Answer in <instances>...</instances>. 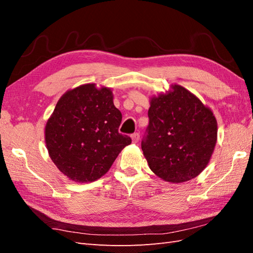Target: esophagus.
Instances as JSON below:
<instances>
[{
  "instance_id": "1",
  "label": "esophagus",
  "mask_w": 253,
  "mask_h": 253,
  "mask_svg": "<svg viewBox=\"0 0 253 253\" xmlns=\"http://www.w3.org/2000/svg\"><path fill=\"white\" fill-rule=\"evenodd\" d=\"M131 139H132V142L137 143L139 141V139H140V133L139 132H133L131 135Z\"/></svg>"
}]
</instances>
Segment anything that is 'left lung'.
I'll list each match as a JSON object with an SVG mask.
<instances>
[{"label":"left lung","instance_id":"left-lung-1","mask_svg":"<svg viewBox=\"0 0 253 253\" xmlns=\"http://www.w3.org/2000/svg\"><path fill=\"white\" fill-rule=\"evenodd\" d=\"M152 98L141 149L149 168L169 182L195 178L206 169L217 138L212 111L195 94L175 84Z\"/></svg>","mask_w":253,"mask_h":253}]
</instances>
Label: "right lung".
Instances as JSON below:
<instances>
[{
	"label": "right lung",
	"mask_w": 253,
	"mask_h": 253,
	"mask_svg": "<svg viewBox=\"0 0 253 253\" xmlns=\"http://www.w3.org/2000/svg\"><path fill=\"white\" fill-rule=\"evenodd\" d=\"M122 113L109 88L83 84L58 100L45 125V143L53 162L69 179L91 182L110 169L131 139L118 131Z\"/></svg>",
	"instance_id": "add662e5"
}]
</instances>
